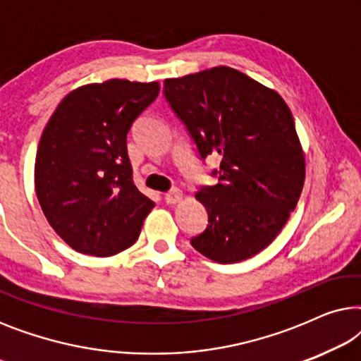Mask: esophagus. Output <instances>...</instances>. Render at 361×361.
<instances>
[{
    "label": "esophagus",
    "instance_id": "esophagus-1",
    "mask_svg": "<svg viewBox=\"0 0 361 361\" xmlns=\"http://www.w3.org/2000/svg\"><path fill=\"white\" fill-rule=\"evenodd\" d=\"M164 200L166 204H177V202L182 200V192L179 189H172L171 192H167L164 195Z\"/></svg>",
    "mask_w": 361,
    "mask_h": 361
}]
</instances>
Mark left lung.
Instances as JSON below:
<instances>
[{"label": "left lung", "mask_w": 361, "mask_h": 361, "mask_svg": "<svg viewBox=\"0 0 361 361\" xmlns=\"http://www.w3.org/2000/svg\"><path fill=\"white\" fill-rule=\"evenodd\" d=\"M164 97L202 159H220L219 184L195 199L209 214L194 248L221 264L264 250L289 220L305 179L294 118L283 97L231 67L166 78Z\"/></svg>", "instance_id": "1"}]
</instances>
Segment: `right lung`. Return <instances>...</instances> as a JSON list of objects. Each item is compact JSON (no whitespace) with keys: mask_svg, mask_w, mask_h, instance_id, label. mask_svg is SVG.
I'll return each mask as SVG.
<instances>
[{"mask_svg":"<svg viewBox=\"0 0 361 361\" xmlns=\"http://www.w3.org/2000/svg\"><path fill=\"white\" fill-rule=\"evenodd\" d=\"M159 88L125 78L82 85L44 128L34 166L37 200L78 253L103 258L130 248L154 207L133 184L126 135Z\"/></svg>","mask_w":361,"mask_h":361,"instance_id":"right-lung-1","label":"right lung"}]
</instances>
